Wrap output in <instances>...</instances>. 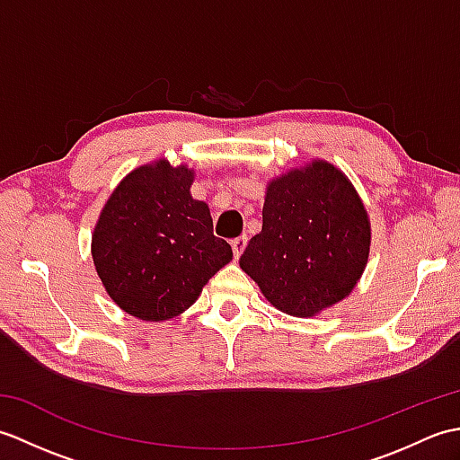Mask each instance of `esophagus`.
Returning <instances> with one entry per match:
<instances>
[{
  "label": "esophagus",
  "instance_id": "obj_1",
  "mask_svg": "<svg viewBox=\"0 0 460 460\" xmlns=\"http://www.w3.org/2000/svg\"><path fill=\"white\" fill-rule=\"evenodd\" d=\"M231 247H233V255H235V259H239L243 255V251H245V247H247V237L233 239Z\"/></svg>",
  "mask_w": 460,
  "mask_h": 460
}]
</instances>
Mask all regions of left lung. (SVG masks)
<instances>
[{"label":"left lung","mask_w":460,"mask_h":460,"mask_svg":"<svg viewBox=\"0 0 460 460\" xmlns=\"http://www.w3.org/2000/svg\"><path fill=\"white\" fill-rule=\"evenodd\" d=\"M369 243L367 211L354 185L332 164L314 160L269 183L262 231L239 265L272 306L310 318L354 290Z\"/></svg>","instance_id":"1"}]
</instances>
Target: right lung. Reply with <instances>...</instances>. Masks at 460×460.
Returning <instances> with one entry per match:
<instances>
[{
  "mask_svg": "<svg viewBox=\"0 0 460 460\" xmlns=\"http://www.w3.org/2000/svg\"><path fill=\"white\" fill-rule=\"evenodd\" d=\"M193 170L168 160L130 172L104 203L93 261L109 296L128 314L160 322L188 310L233 259L213 235L208 203L191 198Z\"/></svg>",
  "mask_w": 460,
  "mask_h": 460,
  "instance_id": "right-lung-1",
  "label": "right lung"
}]
</instances>
